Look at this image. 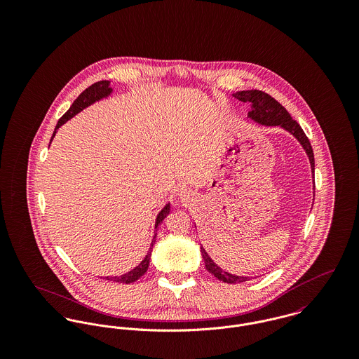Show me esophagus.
Listing matches in <instances>:
<instances>
[{
    "instance_id": "34e87169",
    "label": "esophagus",
    "mask_w": 359,
    "mask_h": 359,
    "mask_svg": "<svg viewBox=\"0 0 359 359\" xmlns=\"http://www.w3.org/2000/svg\"><path fill=\"white\" fill-rule=\"evenodd\" d=\"M181 196H182L184 199H187V198L189 196V192H188L187 189H184V191H181Z\"/></svg>"
}]
</instances>
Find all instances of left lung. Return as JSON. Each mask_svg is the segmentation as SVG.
I'll use <instances>...</instances> for the list:
<instances>
[{"label": "left lung", "mask_w": 359, "mask_h": 359, "mask_svg": "<svg viewBox=\"0 0 359 359\" xmlns=\"http://www.w3.org/2000/svg\"><path fill=\"white\" fill-rule=\"evenodd\" d=\"M233 97L242 102L252 103V110L249 111V117L252 120H255L259 124L264 126H280L282 128L287 130L289 133H292L299 142L303 145L304 151L307 152L309 163H311V168L313 171L315 167V160H313V151L312 147L309 144V140L306 135V133L303 131V128L300 127V124L292 118V116L289 114V111L278 102L276 100H273L271 95H268L266 93L258 91V90H248V91H239L236 94H233ZM202 256L205 259V269L212 273L217 279L225 282V283H241V282H246L250 278L246 276H236L232 273H228L225 271H222L210 257L205 253V249L201 248Z\"/></svg>", "instance_id": "obj_1"}]
</instances>
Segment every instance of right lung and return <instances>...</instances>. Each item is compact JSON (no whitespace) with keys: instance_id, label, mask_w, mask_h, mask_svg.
<instances>
[{"instance_id":"right-lung-1","label":"right lung","mask_w":359,"mask_h":359,"mask_svg":"<svg viewBox=\"0 0 359 359\" xmlns=\"http://www.w3.org/2000/svg\"><path fill=\"white\" fill-rule=\"evenodd\" d=\"M110 93H111L110 81H106V80L98 81V83L90 86L87 90H84V91L79 95V98L70 106V109L59 118V121H57V124H56V127H55V131H53V134H52V138L55 137L56 130H57L62 124H65L67 120H70L74 114H77L79 111H81V110L86 109L87 106L93 104V103L97 102V101H100V100H102V98L109 97ZM50 144H51V142H50ZM168 212H170V205H165V207L158 212V215H157V218H156L154 228H157V226L163 222V219L167 217ZM156 235H157V233L154 232V239H152V243H151V248H149V252H148V255L142 259V262H141L138 266H135L134 269H131L130 272H127V273H124V275H121V276H111V278L106 276L104 279L113 280V282H118V283H126V285L138 280V279L148 271L149 261H151V256H152V249H154V242H156Z\"/></svg>"}]
</instances>
